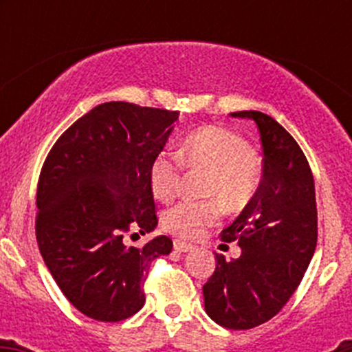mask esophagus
<instances>
[{
  "label": "esophagus",
  "instance_id": "1",
  "mask_svg": "<svg viewBox=\"0 0 352 352\" xmlns=\"http://www.w3.org/2000/svg\"><path fill=\"white\" fill-rule=\"evenodd\" d=\"M173 248H175L177 252H190L192 250V245L184 242V240H173Z\"/></svg>",
  "mask_w": 352,
  "mask_h": 352
}]
</instances>
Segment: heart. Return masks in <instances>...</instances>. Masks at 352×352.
Wrapping results in <instances>:
<instances>
[{
    "instance_id": "b5f03b06",
    "label": "heart",
    "mask_w": 352,
    "mask_h": 352,
    "mask_svg": "<svg viewBox=\"0 0 352 352\" xmlns=\"http://www.w3.org/2000/svg\"><path fill=\"white\" fill-rule=\"evenodd\" d=\"M184 165L206 168V196L209 201H180L163 212V228L182 239H197L214 225L221 204L242 208L257 192L262 179V163L247 150V143L233 131L219 126L199 127L184 138L179 155L162 151L150 166V184L155 197L170 201L179 194Z\"/></svg>"
}]
</instances>
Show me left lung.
<instances>
[{
	"mask_svg": "<svg viewBox=\"0 0 352 352\" xmlns=\"http://www.w3.org/2000/svg\"><path fill=\"white\" fill-rule=\"evenodd\" d=\"M261 133L264 175L239 218L221 232L242 255L226 261L202 286L206 314L221 327L254 329L281 311L303 279L317 247V201L310 165L294 138L267 113L233 112Z\"/></svg>",
	"mask_w": 352,
	"mask_h": 352,
	"instance_id": "left-lung-1",
	"label": "left lung"
}]
</instances>
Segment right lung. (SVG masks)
<instances>
[{"label":"right lung","mask_w":352,"mask_h":352,"mask_svg":"<svg viewBox=\"0 0 352 352\" xmlns=\"http://www.w3.org/2000/svg\"><path fill=\"white\" fill-rule=\"evenodd\" d=\"M177 119L175 110L100 104L67 127L42 165L38 250L69 303L94 320L140 311L151 262L172 252L165 235L144 247H129L126 235L158 225L150 166Z\"/></svg>","instance_id":"1"}]
</instances>
